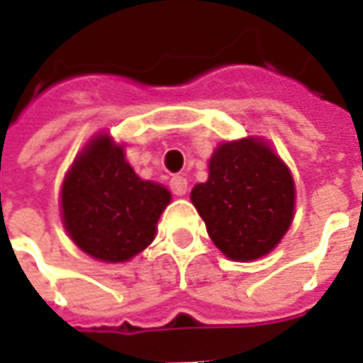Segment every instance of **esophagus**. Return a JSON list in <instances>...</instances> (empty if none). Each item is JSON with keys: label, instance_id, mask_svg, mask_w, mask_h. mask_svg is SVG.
Here are the masks:
<instances>
[{"label": "esophagus", "instance_id": "34e87169", "mask_svg": "<svg viewBox=\"0 0 363 363\" xmlns=\"http://www.w3.org/2000/svg\"><path fill=\"white\" fill-rule=\"evenodd\" d=\"M171 190H173V194L177 196H184L186 194V190H189V181L181 177V174H177L171 179Z\"/></svg>", "mask_w": 363, "mask_h": 363}]
</instances>
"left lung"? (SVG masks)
Masks as SVG:
<instances>
[{
  "mask_svg": "<svg viewBox=\"0 0 363 363\" xmlns=\"http://www.w3.org/2000/svg\"><path fill=\"white\" fill-rule=\"evenodd\" d=\"M208 181L190 200L208 235L228 259L264 257L288 233L296 210V182L288 165L262 138L223 142L208 163Z\"/></svg>",
  "mask_w": 363,
  "mask_h": 363,
  "instance_id": "left-lung-1",
  "label": "left lung"
}]
</instances>
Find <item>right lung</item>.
<instances>
[{
	"label": "right lung",
	"mask_w": 363,
	"mask_h": 363,
	"mask_svg": "<svg viewBox=\"0 0 363 363\" xmlns=\"http://www.w3.org/2000/svg\"><path fill=\"white\" fill-rule=\"evenodd\" d=\"M169 202L171 192L140 179L111 134L93 135L77 153L60 194L69 239L103 262H126L151 245Z\"/></svg>",
	"instance_id": "add662e5"
}]
</instances>
